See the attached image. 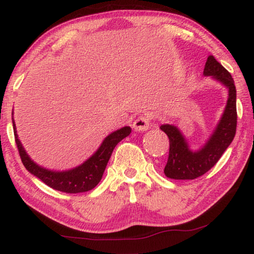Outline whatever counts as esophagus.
<instances>
[{
	"instance_id": "esophagus-1",
	"label": "esophagus",
	"mask_w": 254,
	"mask_h": 254,
	"mask_svg": "<svg viewBox=\"0 0 254 254\" xmlns=\"http://www.w3.org/2000/svg\"><path fill=\"white\" fill-rule=\"evenodd\" d=\"M150 127V119L148 116H140L133 122V127L135 131H147Z\"/></svg>"
}]
</instances>
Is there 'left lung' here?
<instances>
[{"instance_id":"obj_1","label":"left lung","mask_w":254,"mask_h":254,"mask_svg":"<svg viewBox=\"0 0 254 254\" xmlns=\"http://www.w3.org/2000/svg\"><path fill=\"white\" fill-rule=\"evenodd\" d=\"M204 76H211L226 88L228 97L223 114L202 146L192 150L188 139L174 124H163L160 130L170 139V155L164 173L168 179L194 180L207 173L218 162L232 143L236 132V89L229 72L212 55H209L203 70Z\"/></svg>"}]
</instances>
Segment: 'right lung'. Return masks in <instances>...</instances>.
Here are the masks:
<instances>
[{"instance_id":"1","label":"right lung","mask_w":254,"mask_h":254,"mask_svg":"<svg viewBox=\"0 0 254 254\" xmlns=\"http://www.w3.org/2000/svg\"><path fill=\"white\" fill-rule=\"evenodd\" d=\"M12 124H13L15 143L18 146L19 154L26 170L40 181H43L50 188L65 193H81L92 190L102 180L106 165L116 144L131 133L130 127H121L108 134L100 143L97 150L82 164L70 168V170L54 171L40 166L27 154L21 141L19 140L13 120V112H12Z\"/></svg>"}]
</instances>
